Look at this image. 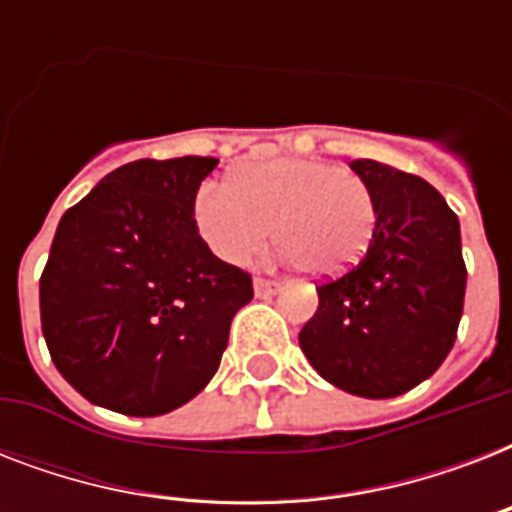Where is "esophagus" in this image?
<instances>
[{"mask_svg": "<svg viewBox=\"0 0 512 512\" xmlns=\"http://www.w3.org/2000/svg\"><path fill=\"white\" fill-rule=\"evenodd\" d=\"M255 297H273L276 292H281V284L273 279H255Z\"/></svg>", "mask_w": 512, "mask_h": 512, "instance_id": "34e87169", "label": "esophagus"}]
</instances>
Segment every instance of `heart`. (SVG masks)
I'll return each instance as SVG.
<instances>
[{"label": "heart", "mask_w": 512, "mask_h": 512, "mask_svg": "<svg viewBox=\"0 0 512 512\" xmlns=\"http://www.w3.org/2000/svg\"><path fill=\"white\" fill-rule=\"evenodd\" d=\"M271 223L287 263L311 276H342L369 249L377 201L358 172L308 156L241 164L228 185H201L193 199L196 233L231 265L265 247Z\"/></svg>", "instance_id": "b5f03b06"}]
</instances>
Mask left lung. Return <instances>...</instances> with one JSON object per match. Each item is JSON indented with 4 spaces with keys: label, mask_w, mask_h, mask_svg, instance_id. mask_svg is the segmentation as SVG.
<instances>
[{
    "label": "left lung",
    "mask_w": 512,
    "mask_h": 512,
    "mask_svg": "<svg viewBox=\"0 0 512 512\" xmlns=\"http://www.w3.org/2000/svg\"><path fill=\"white\" fill-rule=\"evenodd\" d=\"M350 170L377 201L374 236L348 273L316 287L300 348L335 388L393 398L428 380L454 345L468 281L460 220L422 177L374 159Z\"/></svg>",
    "instance_id": "8db88e82"
}]
</instances>
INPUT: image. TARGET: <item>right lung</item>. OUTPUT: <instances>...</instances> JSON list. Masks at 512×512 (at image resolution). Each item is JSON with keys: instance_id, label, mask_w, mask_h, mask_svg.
Returning a JSON list of instances; mask_svg holds the SVG:
<instances>
[{"instance_id": "1", "label": "right lung", "mask_w": 512, "mask_h": 512, "mask_svg": "<svg viewBox=\"0 0 512 512\" xmlns=\"http://www.w3.org/2000/svg\"><path fill=\"white\" fill-rule=\"evenodd\" d=\"M212 156L138 159L60 217L39 281L52 364L90 404L156 417L215 377L252 279L193 225Z\"/></svg>"}]
</instances>
